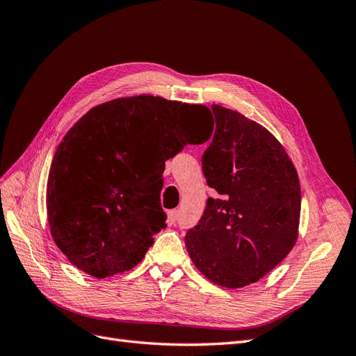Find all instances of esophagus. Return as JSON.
I'll use <instances>...</instances> for the list:
<instances>
[{
  "label": "esophagus",
  "mask_w": 356,
  "mask_h": 356,
  "mask_svg": "<svg viewBox=\"0 0 356 356\" xmlns=\"http://www.w3.org/2000/svg\"><path fill=\"white\" fill-rule=\"evenodd\" d=\"M178 217H179V212L177 209H172L168 212V220L170 224H175L178 221Z\"/></svg>",
  "instance_id": "34e87169"
}]
</instances>
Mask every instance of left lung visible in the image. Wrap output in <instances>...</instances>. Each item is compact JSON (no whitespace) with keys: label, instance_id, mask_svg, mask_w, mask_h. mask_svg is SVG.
Returning a JSON list of instances; mask_svg holds the SVG:
<instances>
[{"label":"left lung","instance_id":"obj_1","mask_svg":"<svg viewBox=\"0 0 356 356\" xmlns=\"http://www.w3.org/2000/svg\"><path fill=\"white\" fill-rule=\"evenodd\" d=\"M212 113L202 169L217 195L187 232L186 248L202 275L234 289L257 282L293 250L301 191L293 161L266 127L221 105Z\"/></svg>","mask_w":356,"mask_h":356}]
</instances>
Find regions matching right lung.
Segmentation results:
<instances>
[{
    "label": "right lung",
    "instance_id": "add662e5",
    "mask_svg": "<svg viewBox=\"0 0 356 356\" xmlns=\"http://www.w3.org/2000/svg\"><path fill=\"white\" fill-rule=\"evenodd\" d=\"M203 105L139 95L86 113L63 136L47 181L51 238L84 273L106 277L143 260L166 227L165 161L202 144Z\"/></svg>",
    "mask_w": 356,
    "mask_h": 356
}]
</instances>
